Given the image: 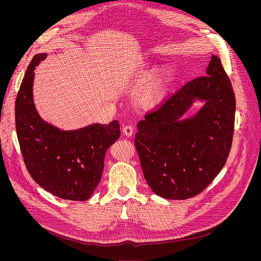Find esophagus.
<instances>
[{
	"label": "esophagus",
	"instance_id": "esophagus-1",
	"mask_svg": "<svg viewBox=\"0 0 261 261\" xmlns=\"http://www.w3.org/2000/svg\"><path fill=\"white\" fill-rule=\"evenodd\" d=\"M122 133L126 136H131L133 134V127L131 125H126L122 128Z\"/></svg>",
	"mask_w": 261,
	"mask_h": 261
}]
</instances>
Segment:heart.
<instances>
[{
	"label": "heart",
	"mask_w": 261,
	"mask_h": 261,
	"mask_svg": "<svg viewBox=\"0 0 261 261\" xmlns=\"http://www.w3.org/2000/svg\"><path fill=\"white\" fill-rule=\"evenodd\" d=\"M165 77L166 73L162 70L159 72V74H156L151 79H149L144 86L140 88L138 96H136L140 105L146 108H151L160 102L163 97Z\"/></svg>",
	"instance_id": "b5f03b06"
}]
</instances>
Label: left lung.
<instances>
[{
  "instance_id": "left-lung-1",
  "label": "left lung",
  "mask_w": 261,
  "mask_h": 261,
  "mask_svg": "<svg viewBox=\"0 0 261 261\" xmlns=\"http://www.w3.org/2000/svg\"><path fill=\"white\" fill-rule=\"evenodd\" d=\"M195 99L205 101L193 118H179ZM236 98L220 59L213 56L206 75L164 98L139 121L135 134L144 176L158 196L193 198L206 188L228 158Z\"/></svg>"
}]
</instances>
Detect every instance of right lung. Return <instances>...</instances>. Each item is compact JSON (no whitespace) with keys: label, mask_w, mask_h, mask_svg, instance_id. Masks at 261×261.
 Instances as JSON below:
<instances>
[{"label":"right lung","mask_w":261,"mask_h":261,"mask_svg":"<svg viewBox=\"0 0 261 261\" xmlns=\"http://www.w3.org/2000/svg\"><path fill=\"white\" fill-rule=\"evenodd\" d=\"M46 57L34 56L17 94L15 116L24 164L41 187L58 198L86 201L98 186L108 148L120 135L119 122L60 131L41 119L33 101L34 70Z\"/></svg>","instance_id":"1"}]
</instances>
